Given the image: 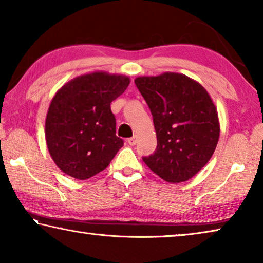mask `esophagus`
I'll return each instance as SVG.
<instances>
[{
    "label": "esophagus",
    "mask_w": 263,
    "mask_h": 263,
    "mask_svg": "<svg viewBox=\"0 0 263 263\" xmlns=\"http://www.w3.org/2000/svg\"><path fill=\"white\" fill-rule=\"evenodd\" d=\"M127 142H128V144H130L131 146L136 145V144H137V136H133V137H131V138H128Z\"/></svg>",
    "instance_id": "esophagus-1"
}]
</instances>
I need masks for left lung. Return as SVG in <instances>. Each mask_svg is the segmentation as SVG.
Listing matches in <instances>:
<instances>
[{
  "label": "left lung",
  "instance_id": "8db88e82",
  "mask_svg": "<svg viewBox=\"0 0 263 263\" xmlns=\"http://www.w3.org/2000/svg\"><path fill=\"white\" fill-rule=\"evenodd\" d=\"M135 83L152 112L158 140L154 154L142 160L169 183L190 180L209 162L219 140V118L211 96L181 73L139 77Z\"/></svg>",
  "mask_w": 263,
  "mask_h": 263
}]
</instances>
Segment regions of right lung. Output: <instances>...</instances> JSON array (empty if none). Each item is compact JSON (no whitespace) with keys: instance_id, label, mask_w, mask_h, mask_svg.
I'll list each match as a JSON object with an SVG mask.
<instances>
[{"instance_id":"right-lung-1","label":"right lung","mask_w":263,"mask_h":263,"mask_svg":"<svg viewBox=\"0 0 263 263\" xmlns=\"http://www.w3.org/2000/svg\"><path fill=\"white\" fill-rule=\"evenodd\" d=\"M130 82L126 75L97 70L72 79L53 96L45 139L51 158L65 174L90 179L104 171L123 147L110 103Z\"/></svg>"}]
</instances>
